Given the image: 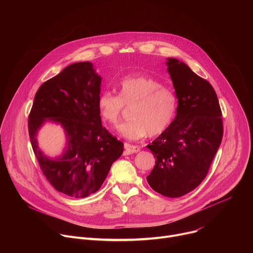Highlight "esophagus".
<instances>
[{
  "label": "esophagus",
  "mask_w": 253,
  "mask_h": 253,
  "mask_svg": "<svg viewBox=\"0 0 253 253\" xmlns=\"http://www.w3.org/2000/svg\"><path fill=\"white\" fill-rule=\"evenodd\" d=\"M124 149L127 154H133V153H137L138 151H140V147L131 145V144H129V143H124Z\"/></svg>",
  "instance_id": "34e87169"
}]
</instances>
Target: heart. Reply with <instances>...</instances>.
<instances>
[{"label":"heart","instance_id":"b5f03b06","mask_svg":"<svg viewBox=\"0 0 253 253\" xmlns=\"http://www.w3.org/2000/svg\"><path fill=\"white\" fill-rule=\"evenodd\" d=\"M124 106L132 107V120L122 124L119 133L128 140H138L158 136L168 129L176 115L177 97L154 78L127 76L118 85V96L105 92L98 99L101 117L112 126L120 123Z\"/></svg>","mask_w":253,"mask_h":253}]
</instances>
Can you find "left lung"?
<instances>
[{"label":"left lung","instance_id":"obj_1","mask_svg":"<svg viewBox=\"0 0 253 253\" xmlns=\"http://www.w3.org/2000/svg\"><path fill=\"white\" fill-rule=\"evenodd\" d=\"M176 97L177 114L168 129L147 147L155 166L150 187L170 198L194 190L206 177L223 136L222 114L213 87L183 62H166Z\"/></svg>","mask_w":253,"mask_h":253}]
</instances>
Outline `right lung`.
I'll return each mask as SVG.
<instances>
[{"mask_svg":"<svg viewBox=\"0 0 253 253\" xmlns=\"http://www.w3.org/2000/svg\"><path fill=\"white\" fill-rule=\"evenodd\" d=\"M101 77L93 64L69 65L44 82L35 95L28 128L33 151L43 174L59 192L84 198L98 191L124 144L102 126L98 109ZM61 124L67 137L62 157L42 154L35 137L45 121Z\"/></svg>","mask_w":253,"mask_h":253,"instance_id":"add662e5","label":"right lung"}]
</instances>
